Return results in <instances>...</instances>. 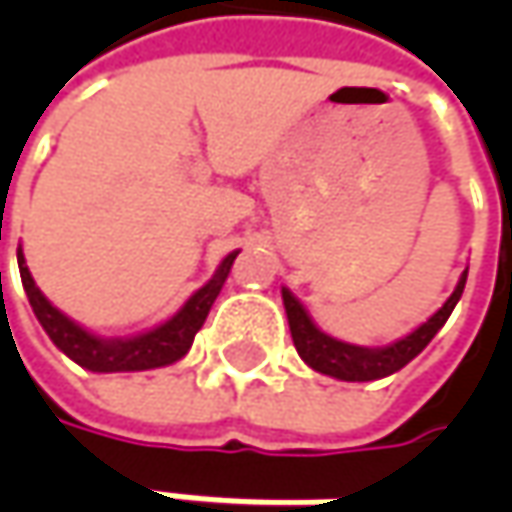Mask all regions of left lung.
<instances>
[{
  "label": "left lung",
  "mask_w": 512,
  "mask_h": 512,
  "mask_svg": "<svg viewBox=\"0 0 512 512\" xmlns=\"http://www.w3.org/2000/svg\"><path fill=\"white\" fill-rule=\"evenodd\" d=\"M464 282H467V270L462 273L456 290L450 293V299L424 325L416 327L413 333H407L399 342L384 344V347H359V344H347L327 336L325 330L313 325L305 305L287 287H282V302H285L290 336H293V344H296V350L305 359V364H310L316 373H325V376L342 379V382H376V379H384V376L402 370L404 364L413 362L430 344V339L450 319L453 307L459 305Z\"/></svg>",
  "instance_id": "obj_1"
}]
</instances>
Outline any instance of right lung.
Segmentation results:
<instances>
[{
	"instance_id": "1",
	"label": "right lung",
	"mask_w": 512,
	"mask_h": 512,
	"mask_svg": "<svg viewBox=\"0 0 512 512\" xmlns=\"http://www.w3.org/2000/svg\"><path fill=\"white\" fill-rule=\"evenodd\" d=\"M236 256H239V250L227 253L219 270L213 273V279L205 287H199L182 305V310L176 316H170L165 325L153 327V330L139 333V336H130V339H102V336L88 333L85 327H79L73 319H68L62 310L50 305L45 293L33 282L22 250L16 253L22 287L28 293V302L36 313V319H39V325L45 327L50 342L56 344L68 359H73L85 370H93V373H133V370H153V367L179 362L190 350L199 327L205 325L207 313H210L219 290L225 285Z\"/></svg>"
}]
</instances>
